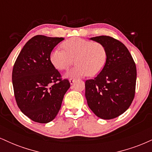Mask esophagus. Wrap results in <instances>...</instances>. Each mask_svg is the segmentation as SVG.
Listing matches in <instances>:
<instances>
[{
    "instance_id": "esophagus-1",
    "label": "esophagus",
    "mask_w": 152,
    "mask_h": 152,
    "mask_svg": "<svg viewBox=\"0 0 152 152\" xmlns=\"http://www.w3.org/2000/svg\"><path fill=\"white\" fill-rule=\"evenodd\" d=\"M76 81V79H74V78H70V79H69V82H70V83H71V85H73L74 84V82Z\"/></svg>"
}]
</instances>
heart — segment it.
Instances as JSON below:
<instances>
[{
  "mask_svg": "<svg viewBox=\"0 0 152 152\" xmlns=\"http://www.w3.org/2000/svg\"><path fill=\"white\" fill-rule=\"evenodd\" d=\"M65 50H53L50 61L58 70H66L74 64L76 65L66 74L68 78H80L89 75L95 76L105 66L107 53L102 43L80 38H72L62 43Z\"/></svg>",
  "mask_w": 152,
  "mask_h": 152,
  "instance_id": "1",
  "label": "heart"
}]
</instances>
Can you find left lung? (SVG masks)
Segmentation results:
<instances>
[{
  "label": "left lung",
  "mask_w": 152,
  "mask_h": 152,
  "mask_svg": "<svg viewBox=\"0 0 152 152\" xmlns=\"http://www.w3.org/2000/svg\"><path fill=\"white\" fill-rule=\"evenodd\" d=\"M90 40L105 47L107 58L102 71L85 82L88 107L102 119H112L124 113L135 94L137 68L129 50L121 42L107 36Z\"/></svg>",
  "instance_id": "8db88e82"
}]
</instances>
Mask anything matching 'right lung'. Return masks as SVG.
I'll list each match as a JSON object with an SVG mask.
<instances>
[{
	"mask_svg": "<svg viewBox=\"0 0 152 152\" xmlns=\"http://www.w3.org/2000/svg\"><path fill=\"white\" fill-rule=\"evenodd\" d=\"M63 40L34 36L26 43L13 66L12 82L17 105L23 114L38 123L55 118L70 88L69 80L61 79L50 59L52 50Z\"/></svg>",
	"mask_w": 152,
	"mask_h": 152,
	"instance_id": "1",
	"label": "right lung"
}]
</instances>
